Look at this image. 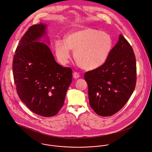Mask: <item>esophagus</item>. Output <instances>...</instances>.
<instances>
[{
	"label": "esophagus",
	"mask_w": 152,
	"mask_h": 152,
	"mask_svg": "<svg viewBox=\"0 0 152 152\" xmlns=\"http://www.w3.org/2000/svg\"><path fill=\"white\" fill-rule=\"evenodd\" d=\"M79 76H80L79 73L78 72H75L73 73V77L75 79H77V78L79 77Z\"/></svg>",
	"instance_id": "1"
}]
</instances>
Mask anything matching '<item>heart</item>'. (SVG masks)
Returning <instances> with one entry per match:
<instances>
[{"label":"heart","mask_w":152,"mask_h":152,"mask_svg":"<svg viewBox=\"0 0 152 152\" xmlns=\"http://www.w3.org/2000/svg\"><path fill=\"white\" fill-rule=\"evenodd\" d=\"M111 36L99 30L86 28L68 34L65 41L56 39L55 48L56 56L62 64H67L70 50L77 64L84 69L100 67L107 61L113 47Z\"/></svg>","instance_id":"heart-1"}]
</instances>
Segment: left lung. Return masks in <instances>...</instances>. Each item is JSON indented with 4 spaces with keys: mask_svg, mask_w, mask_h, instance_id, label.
Wrapping results in <instances>:
<instances>
[{
    "mask_svg": "<svg viewBox=\"0 0 152 152\" xmlns=\"http://www.w3.org/2000/svg\"><path fill=\"white\" fill-rule=\"evenodd\" d=\"M84 77L90 105L97 114L111 116L125 105L135 90L136 65L133 49L122 34L105 62Z\"/></svg>",
    "mask_w": 152,
    "mask_h": 152,
    "instance_id": "1",
    "label": "left lung"
}]
</instances>
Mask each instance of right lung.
Masks as SVG:
<instances>
[{
	"mask_svg": "<svg viewBox=\"0 0 152 152\" xmlns=\"http://www.w3.org/2000/svg\"><path fill=\"white\" fill-rule=\"evenodd\" d=\"M45 27L42 23L29 27L17 47L12 68L20 100L34 113L51 117L63 107L72 70L59 65L49 47L37 41Z\"/></svg>",
	"mask_w": 152,
	"mask_h": 152,
	"instance_id": "1",
	"label": "right lung"
}]
</instances>
